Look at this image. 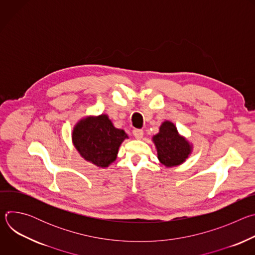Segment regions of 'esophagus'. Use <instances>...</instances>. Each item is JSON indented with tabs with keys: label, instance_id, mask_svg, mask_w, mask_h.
Returning <instances> with one entry per match:
<instances>
[{
	"label": "esophagus",
	"instance_id": "esophagus-1",
	"mask_svg": "<svg viewBox=\"0 0 255 255\" xmlns=\"http://www.w3.org/2000/svg\"><path fill=\"white\" fill-rule=\"evenodd\" d=\"M133 135L136 139H141L143 137V131L141 129H134L133 130Z\"/></svg>",
	"mask_w": 255,
	"mask_h": 255
}]
</instances>
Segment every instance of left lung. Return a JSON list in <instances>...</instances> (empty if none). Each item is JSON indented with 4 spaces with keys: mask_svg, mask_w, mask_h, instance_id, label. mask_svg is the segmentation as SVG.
Segmentation results:
<instances>
[{
    "mask_svg": "<svg viewBox=\"0 0 255 255\" xmlns=\"http://www.w3.org/2000/svg\"><path fill=\"white\" fill-rule=\"evenodd\" d=\"M157 150V158L166 167H172L184 163L193 151V145L181 136L175 125L170 121H164L159 132L152 137Z\"/></svg>",
    "mask_w": 255,
    "mask_h": 255,
    "instance_id": "1",
    "label": "left lung"
}]
</instances>
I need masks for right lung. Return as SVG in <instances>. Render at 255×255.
I'll use <instances>...</instances> for the list:
<instances>
[{
	"label": "right lung",
	"mask_w": 255,
	"mask_h": 255,
	"mask_svg": "<svg viewBox=\"0 0 255 255\" xmlns=\"http://www.w3.org/2000/svg\"><path fill=\"white\" fill-rule=\"evenodd\" d=\"M126 138L125 131L114 127L106 114L81 119L71 133L72 143L81 156L103 168L116 160L120 145Z\"/></svg>",
	"instance_id": "add662e5"
}]
</instances>
